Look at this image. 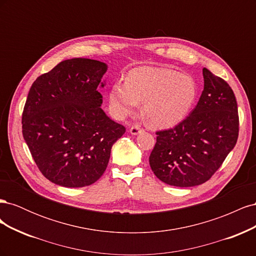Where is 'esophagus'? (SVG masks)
Segmentation results:
<instances>
[{
	"label": "esophagus",
	"instance_id": "1",
	"mask_svg": "<svg viewBox=\"0 0 256 256\" xmlns=\"http://www.w3.org/2000/svg\"><path fill=\"white\" fill-rule=\"evenodd\" d=\"M141 132H143V129L141 128V126H138V125H134L132 127L130 128V134H132V136H136V134H141Z\"/></svg>",
	"mask_w": 256,
	"mask_h": 256
}]
</instances>
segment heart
<instances>
[{
  "label": "heart",
  "instance_id": "1",
  "mask_svg": "<svg viewBox=\"0 0 256 256\" xmlns=\"http://www.w3.org/2000/svg\"><path fill=\"white\" fill-rule=\"evenodd\" d=\"M198 84L190 76L168 68L138 67L126 82L116 81L110 90V104L120 118L134 114L143 102L142 113L152 126L177 125L191 111L198 97Z\"/></svg>",
  "mask_w": 256,
  "mask_h": 256
}]
</instances>
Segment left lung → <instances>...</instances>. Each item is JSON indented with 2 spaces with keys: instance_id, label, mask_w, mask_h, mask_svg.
I'll use <instances>...</instances> for the list:
<instances>
[{
  "instance_id": "left-lung-1",
  "label": "left lung",
  "mask_w": 256,
  "mask_h": 256,
  "mask_svg": "<svg viewBox=\"0 0 256 256\" xmlns=\"http://www.w3.org/2000/svg\"><path fill=\"white\" fill-rule=\"evenodd\" d=\"M204 90L189 116L157 131L150 156L154 174L175 187H193L210 178L236 145L237 102L230 85L203 68Z\"/></svg>"
}]
</instances>
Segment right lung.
<instances>
[{
    "mask_svg": "<svg viewBox=\"0 0 256 256\" xmlns=\"http://www.w3.org/2000/svg\"><path fill=\"white\" fill-rule=\"evenodd\" d=\"M106 64L90 58L60 62L38 76L22 113V134L42 174L50 182L80 188L97 182L113 144L126 128L102 109Z\"/></svg>",
    "mask_w": 256,
    "mask_h": 256,
    "instance_id": "obj_1",
    "label": "right lung"
}]
</instances>
